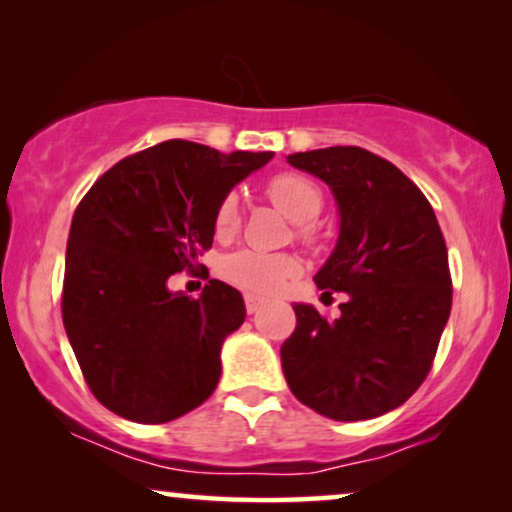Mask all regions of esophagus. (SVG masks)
Returning a JSON list of instances; mask_svg holds the SVG:
<instances>
[{
	"label": "esophagus",
	"mask_w": 512,
	"mask_h": 512,
	"mask_svg": "<svg viewBox=\"0 0 512 512\" xmlns=\"http://www.w3.org/2000/svg\"><path fill=\"white\" fill-rule=\"evenodd\" d=\"M244 305H247V312H249V314H254V312L261 310L263 298L254 296V293H247V296H244Z\"/></svg>",
	"instance_id": "obj_1"
}]
</instances>
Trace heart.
Returning a JSON list of instances; mask_svg holds the SVG:
<instances>
[{
  "mask_svg": "<svg viewBox=\"0 0 512 512\" xmlns=\"http://www.w3.org/2000/svg\"><path fill=\"white\" fill-rule=\"evenodd\" d=\"M265 195L279 212L289 216L293 223H298V237L305 242L314 240V228L310 223L317 221V216L324 209V193L321 188L300 174H277L268 181ZM240 228V202L237 195L230 193L221 200L214 214V233L219 237H230ZM298 263L291 256L279 254H261V251H235L223 258L221 275L230 284L254 293H272L282 286L286 279L296 275Z\"/></svg>",
  "mask_w": 512,
  "mask_h": 512,
  "instance_id": "b5f03b06",
  "label": "heart"
}]
</instances>
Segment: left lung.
Masks as SVG:
<instances>
[{"instance_id": "obj_1", "label": "left lung", "mask_w": 512, "mask_h": 512, "mask_svg": "<svg viewBox=\"0 0 512 512\" xmlns=\"http://www.w3.org/2000/svg\"><path fill=\"white\" fill-rule=\"evenodd\" d=\"M289 163L333 191L340 235L314 275L345 291L328 321L296 303V331L282 345L293 396L338 422L398 408L429 375L452 310V279L438 219L424 193L389 160L361 146L293 153Z\"/></svg>"}]
</instances>
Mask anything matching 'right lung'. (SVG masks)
Here are the masks:
<instances>
[{
    "label": "right lung",
    "instance_id": "right-lung-1",
    "mask_svg": "<svg viewBox=\"0 0 512 512\" xmlns=\"http://www.w3.org/2000/svg\"><path fill=\"white\" fill-rule=\"evenodd\" d=\"M270 158L170 139L123 158L83 195L69 228L62 321L104 408L165 424L212 396L223 340L247 317L242 293L209 279L191 298L167 279L202 268L216 207Z\"/></svg>",
    "mask_w": 512,
    "mask_h": 512
}]
</instances>
